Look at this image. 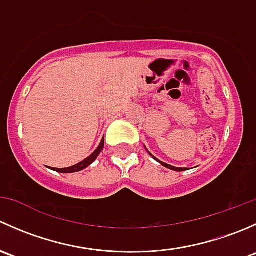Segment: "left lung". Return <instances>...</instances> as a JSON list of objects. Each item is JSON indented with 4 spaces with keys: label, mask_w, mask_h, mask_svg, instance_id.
I'll list each match as a JSON object with an SVG mask.
<instances>
[{
    "label": "left lung",
    "mask_w": 256,
    "mask_h": 256,
    "mask_svg": "<svg viewBox=\"0 0 256 256\" xmlns=\"http://www.w3.org/2000/svg\"><path fill=\"white\" fill-rule=\"evenodd\" d=\"M144 148H146V146H144ZM146 151H147V152H148V154H150V156H151V157H152V158H154V160H156V161H157V162H158V164H162V166H164V167H166V168H168V170H172V171H176V172H182V171H187V168H182V167H174V166H171V164H164V162L160 161V160H158V158H156V157H154V154H151V152H150V151H148V150H147V148H146Z\"/></svg>",
    "instance_id": "8db88e82"
}]
</instances>
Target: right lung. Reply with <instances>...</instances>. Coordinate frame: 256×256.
Here are the masks:
<instances>
[{
  "mask_svg": "<svg viewBox=\"0 0 256 256\" xmlns=\"http://www.w3.org/2000/svg\"><path fill=\"white\" fill-rule=\"evenodd\" d=\"M102 148H104V138H102V140L100 141V144L98 146V148L95 150L90 156H88L86 158L82 160V162H79V164H74V166H70V167H66V168H53V167H50V168L53 170V171L59 172V174H74V172L82 171V170L86 168L88 166H90V164L96 160V157L99 156Z\"/></svg>",
  "mask_w": 256,
  "mask_h": 256,
  "instance_id": "obj_1",
  "label": "right lung"
}]
</instances>
